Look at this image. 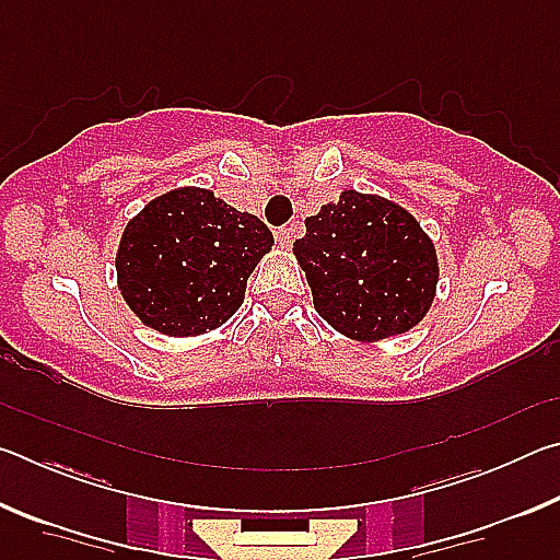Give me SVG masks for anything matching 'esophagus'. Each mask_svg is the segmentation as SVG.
Listing matches in <instances>:
<instances>
[{"mask_svg": "<svg viewBox=\"0 0 560 560\" xmlns=\"http://www.w3.org/2000/svg\"><path fill=\"white\" fill-rule=\"evenodd\" d=\"M277 242L281 246H291L293 244V226H281V230L277 232Z\"/></svg>", "mask_w": 560, "mask_h": 560, "instance_id": "1", "label": "esophagus"}]
</instances>
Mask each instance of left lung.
<instances>
[{"mask_svg": "<svg viewBox=\"0 0 560 560\" xmlns=\"http://www.w3.org/2000/svg\"><path fill=\"white\" fill-rule=\"evenodd\" d=\"M318 316L360 343L407 334L438 293L440 264L420 222L393 200L340 192L293 244Z\"/></svg>", "mask_w": 560, "mask_h": 560, "instance_id": "obj_1", "label": "left lung"}]
</instances>
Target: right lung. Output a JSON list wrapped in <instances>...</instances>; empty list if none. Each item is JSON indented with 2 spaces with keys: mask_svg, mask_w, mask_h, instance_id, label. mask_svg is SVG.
Wrapping results in <instances>:
<instances>
[{
  "mask_svg": "<svg viewBox=\"0 0 560 560\" xmlns=\"http://www.w3.org/2000/svg\"><path fill=\"white\" fill-rule=\"evenodd\" d=\"M271 244L259 217L236 212L212 189H170L122 230L120 296L158 334L202 336L240 311L246 279Z\"/></svg>",
  "mask_w": 560,
  "mask_h": 560,
  "instance_id": "right-lung-1",
  "label": "right lung"
}]
</instances>
